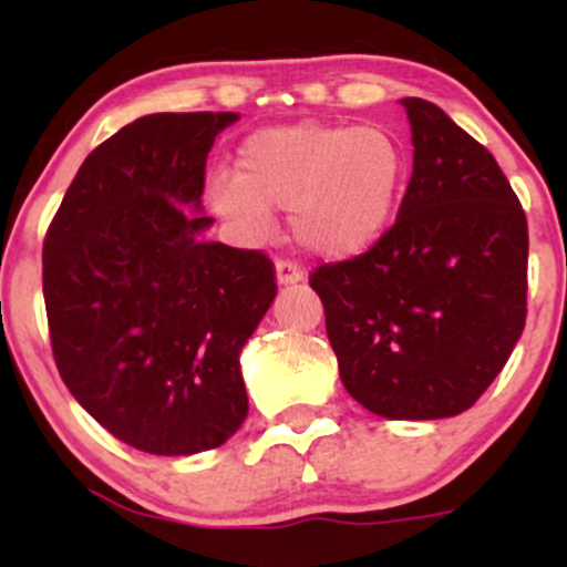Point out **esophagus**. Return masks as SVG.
<instances>
[{"label":"esophagus","instance_id":"esophagus-1","mask_svg":"<svg viewBox=\"0 0 567 567\" xmlns=\"http://www.w3.org/2000/svg\"><path fill=\"white\" fill-rule=\"evenodd\" d=\"M275 275H277V285H296L303 279V269H298V266L290 261H277Z\"/></svg>","mask_w":567,"mask_h":567}]
</instances>
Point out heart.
Listing matches in <instances>:
<instances>
[{
	"instance_id": "heart-1",
	"label": "heart",
	"mask_w": 567,
	"mask_h": 567,
	"mask_svg": "<svg viewBox=\"0 0 567 567\" xmlns=\"http://www.w3.org/2000/svg\"><path fill=\"white\" fill-rule=\"evenodd\" d=\"M408 178V148L392 130L306 120L247 135L237 173H213L205 199L247 239L271 229V210H290L306 252L347 261L392 229Z\"/></svg>"
}]
</instances>
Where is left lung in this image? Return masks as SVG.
<instances>
[{"label": "left lung", "instance_id": "8db88e82", "mask_svg": "<svg viewBox=\"0 0 567 567\" xmlns=\"http://www.w3.org/2000/svg\"><path fill=\"white\" fill-rule=\"evenodd\" d=\"M400 103L413 175L394 226L309 282L362 408L394 421L451 419L480 400L523 336L528 220L485 146L434 103Z\"/></svg>", "mask_w": 567, "mask_h": 567}]
</instances>
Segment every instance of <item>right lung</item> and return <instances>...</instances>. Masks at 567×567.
Wrapping results in <instances>:
<instances>
[{
	"label": "right lung",
	"mask_w": 567,
	"mask_h": 567,
	"mask_svg": "<svg viewBox=\"0 0 567 567\" xmlns=\"http://www.w3.org/2000/svg\"><path fill=\"white\" fill-rule=\"evenodd\" d=\"M239 114H148L82 162L42 250L58 373L116 440L194 455L243 426L247 338L277 296L258 250L210 243L205 162Z\"/></svg>",
	"instance_id": "1"
}]
</instances>
